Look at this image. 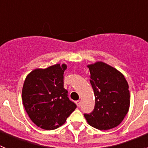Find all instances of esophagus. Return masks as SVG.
<instances>
[{
  "mask_svg": "<svg viewBox=\"0 0 148 148\" xmlns=\"http://www.w3.org/2000/svg\"><path fill=\"white\" fill-rule=\"evenodd\" d=\"M75 103H76V104L78 107H80V105H81V101L80 100L76 101H75Z\"/></svg>",
  "mask_w": 148,
  "mask_h": 148,
  "instance_id": "34e87169",
  "label": "esophagus"
}]
</instances>
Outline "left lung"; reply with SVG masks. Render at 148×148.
<instances>
[{
  "label": "left lung",
  "mask_w": 148,
  "mask_h": 148,
  "mask_svg": "<svg viewBox=\"0 0 148 148\" xmlns=\"http://www.w3.org/2000/svg\"><path fill=\"white\" fill-rule=\"evenodd\" d=\"M90 84L95 95V107L84 116L90 126L109 130L118 126L130 108V91L125 76L113 66L103 62L87 66Z\"/></svg>",
  "instance_id": "obj_1"
}]
</instances>
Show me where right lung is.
Instances as JSON below:
<instances>
[{
    "mask_svg": "<svg viewBox=\"0 0 148 148\" xmlns=\"http://www.w3.org/2000/svg\"><path fill=\"white\" fill-rule=\"evenodd\" d=\"M66 64H56L46 69H36L26 78L22 101L34 124L44 130H55L64 125L76 108L64 88Z\"/></svg>",
    "mask_w": 148,
    "mask_h": 148,
    "instance_id": "obj_1",
    "label": "right lung"
}]
</instances>
